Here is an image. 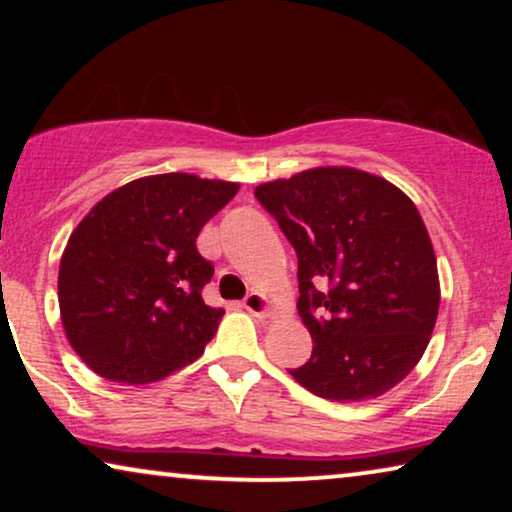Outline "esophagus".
Segmentation results:
<instances>
[{
    "label": "esophagus",
    "instance_id": "esophagus-1",
    "mask_svg": "<svg viewBox=\"0 0 512 512\" xmlns=\"http://www.w3.org/2000/svg\"><path fill=\"white\" fill-rule=\"evenodd\" d=\"M242 307L247 312H251L254 314V317H268L270 314V300L263 296V293H258V291H251L247 298L242 300Z\"/></svg>",
    "mask_w": 512,
    "mask_h": 512
}]
</instances>
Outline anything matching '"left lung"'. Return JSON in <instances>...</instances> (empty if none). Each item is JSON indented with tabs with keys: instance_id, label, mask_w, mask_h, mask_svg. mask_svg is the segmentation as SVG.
<instances>
[{
	"instance_id": "8db88e82",
	"label": "left lung",
	"mask_w": 512,
	"mask_h": 512,
	"mask_svg": "<svg viewBox=\"0 0 512 512\" xmlns=\"http://www.w3.org/2000/svg\"><path fill=\"white\" fill-rule=\"evenodd\" d=\"M254 195L298 256V314L314 347L293 380L338 403L387 394L422 359L440 305L415 202L354 167H314Z\"/></svg>"
}]
</instances>
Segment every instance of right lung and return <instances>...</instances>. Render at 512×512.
Here are the masks:
<instances>
[{
    "label": "right lung",
    "instance_id": "obj_1",
    "mask_svg": "<svg viewBox=\"0 0 512 512\" xmlns=\"http://www.w3.org/2000/svg\"><path fill=\"white\" fill-rule=\"evenodd\" d=\"M240 184L170 172L102 198L69 235L58 300L69 345L93 373L149 384L205 352L223 317L202 289L214 265L195 240Z\"/></svg>",
    "mask_w": 512,
    "mask_h": 512
}]
</instances>
